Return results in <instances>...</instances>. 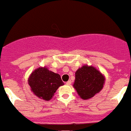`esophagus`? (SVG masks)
<instances>
[{"mask_svg": "<svg viewBox=\"0 0 131 131\" xmlns=\"http://www.w3.org/2000/svg\"><path fill=\"white\" fill-rule=\"evenodd\" d=\"M66 84H67V85H70V84H71V81H67V82H66Z\"/></svg>", "mask_w": 131, "mask_h": 131, "instance_id": "obj_1", "label": "esophagus"}]
</instances>
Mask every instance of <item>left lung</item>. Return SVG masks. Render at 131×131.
<instances>
[{
	"mask_svg": "<svg viewBox=\"0 0 131 131\" xmlns=\"http://www.w3.org/2000/svg\"><path fill=\"white\" fill-rule=\"evenodd\" d=\"M105 79L101 72L93 66L84 65L76 71L73 86L80 97L86 100L102 90Z\"/></svg>",
	"mask_w": 131,
	"mask_h": 131,
	"instance_id": "1",
	"label": "left lung"
}]
</instances>
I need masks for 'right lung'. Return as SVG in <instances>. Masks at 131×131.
Returning a JSON list of instances; mask_svg holds the SVG:
<instances>
[{
    "instance_id": "1",
    "label": "right lung",
    "mask_w": 131,
    "mask_h": 131,
    "mask_svg": "<svg viewBox=\"0 0 131 131\" xmlns=\"http://www.w3.org/2000/svg\"><path fill=\"white\" fill-rule=\"evenodd\" d=\"M28 81L32 93L45 101L51 99L58 88L64 84L60 76L49 71L46 67L35 70Z\"/></svg>"
}]
</instances>
